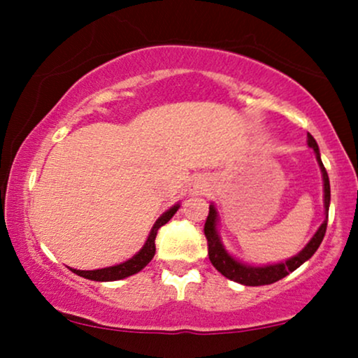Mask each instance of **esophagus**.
<instances>
[{"label":"esophagus","instance_id":"obj_1","mask_svg":"<svg viewBox=\"0 0 358 358\" xmlns=\"http://www.w3.org/2000/svg\"><path fill=\"white\" fill-rule=\"evenodd\" d=\"M210 188V180L203 175H196L193 176L192 182H190V192L192 193H202L207 192Z\"/></svg>","mask_w":358,"mask_h":358}]
</instances>
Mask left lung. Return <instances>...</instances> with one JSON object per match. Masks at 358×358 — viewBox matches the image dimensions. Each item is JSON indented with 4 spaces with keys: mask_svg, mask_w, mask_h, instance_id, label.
<instances>
[{
    "mask_svg": "<svg viewBox=\"0 0 358 358\" xmlns=\"http://www.w3.org/2000/svg\"><path fill=\"white\" fill-rule=\"evenodd\" d=\"M308 146L315 151L316 162H318L320 170L323 175V203H324V220L320 225L318 231L315 232V236L311 237V241L305 245V249H301L296 256L289 257L285 262H278V264H268V266H249L244 262L237 261L236 257L231 256L222 244L219 231H217V208L210 205L208 207V217L205 220V237H207L208 244V259L213 264V268L219 271L220 274H224L225 278L231 279V281L241 282L244 286H264V285H273V282L279 281V279L286 278L287 274L293 273L294 269H298L303 262H306L316 249L322 244L324 232H327V222H328V208H330V180H328V173L324 170L322 158H320V150L316 145L315 138L308 133Z\"/></svg>",
    "mask_w": 358,
    "mask_h": 358,
    "instance_id": "1",
    "label": "left lung"
}]
</instances>
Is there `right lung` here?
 <instances>
[{
	"label": "right lung",
	"mask_w": 358,
	"mask_h": 358,
	"mask_svg": "<svg viewBox=\"0 0 358 358\" xmlns=\"http://www.w3.org/2000/svg\"><path fill=\"white\" fill-rule=\"evenodd\" d=\"M178 208H180V203L173 205V207L168 208V210L155 222L153 229H151L145 245H143L138 254H134L133 257L127 259L126 262L110 266V268H102V269H94V271H80V269H72V268L71 271L72 273H76L77 276L90 279V281H117V279H124L127 276H133V274L139 273V271L145 268L148 262H150L155 256V250H156L155 239H156V234H158V229L162 227V225H165L166 222L175 215Z\"/></svg>",
	"instance_id": "right-lung-1"
}]
</instances>
